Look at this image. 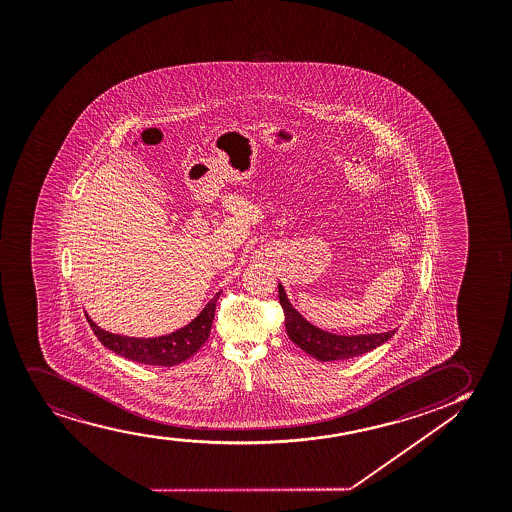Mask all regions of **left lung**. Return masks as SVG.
<instances>
[{"instance_id":"8db88e82","label":"left lung","mask_w":512,"mask_h":512,"mask_svg":"<svg viewBox=\"0 0 512 512\" xmlns=\"http://www.w3.org/2000/svg\"><path fill=\"white\" fill-rule=\"evenodd\" d=\"M279 302L283 305L284 326L290 340L302 348L305 354L312 355L321 362L352 359L367 354L379 345H383L395 335V329L388 333H371V335H335L317 328L312 322L291 305L290 298L279 283Z\"/></svg>"}]
</instances>
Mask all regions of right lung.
I'll return each mask as SVG.
<instances>
[{"instance_id":"add662e5","label":"right lung","mask_w":512,"mask_h":512,"mask_svg":"<svg viewBox=\"0 0 512 512\" xmlns=\"http://www.w3.org/2000/svg\"><path fill=\"white\" fill-rule=\"evenodd\" d=\"M217 297L219 293L203 307L202 312L190 324L172 331L169 335L155 336V338L115 335L101 329L88 316V312L84 314L89 326L95 331L96 338L115 354L146 366L172 367L190 359L191 355H195L203 347V343L209 340Z\"/></svg>"}]
</instances>
